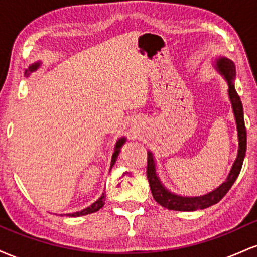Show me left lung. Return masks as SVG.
Returning a JSON list of instances; mask_svg holds the SVG:
<instances>
[{"label": "left lung", "instance_id": "8db88e82", "mask_svg": "<svg viewBox=\"0 0 257 257\" xmlns=\"http://www.w3.org/2000/svg\"><path fill=\"white\" fill-rule=\"evenodd\" d=\"M217 69L220 72L225 76L227 83H228V95L231 99L233 112H234L235 123H237V131H238V140H239V149H238L237 159H235L234 164H233L231 172H229L228 178L220 187L214 190L213 192L205 194V196L200 197H181L178 194H174L169 191L166 190L162 182L159 181L157 174L155 169V161H153V156L151 152H147V179H149L150 188L153 196V199L161 204L164 208L169 209V210L176 211H194L198 209H205L209 206L219 203L226 193L228 192L229 188L234 184L239 175L241 166H243L244 157H245L246 152V129L244 124V114H243V105H241L240 98L238 93L235 91L234 83L233 79L235 77V66L231 60L226 58H221L217 60Z\"/></svg>", "mask_w": 257, "mask_h": 257}]
</instances>
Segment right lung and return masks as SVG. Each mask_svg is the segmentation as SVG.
<instances>
[{
  "label": "right lung",
  "mask_w": 257,
  "mask_h": 257,
  "mask_svg": "<svg viewBox=\"0 0 257 257\" xmlns=\"http://www.w3.org/2000/svg\"><path fill=\"white\" fill-rule=\"evenodd\" d=\"M38 66H40V63H35L34 65H31V66L29 67V70H26V72H25V73H26V75H28V72H32V71H35V70H37V69H38ZM124 141H125V139H124V138L119 139V140L117 141V144H116V149H114L113 155H112L111 168L113 167L114 162H116L117 157H118V155H119V150H120V147H122L123 144H124ZM104 198H105V196H104V194H102V196L100 197V198H99L98 200H96L95 203H93V204H91L90 206H88V208L83 209V210H82V211H77V213H75V214H69V216L78 217V216H83V215H88V214H91V213H95V211H98L99 209H101L102 206H104V204H105Z\"/></svg>",
  "instance_id": "1"
}]
</instances>
